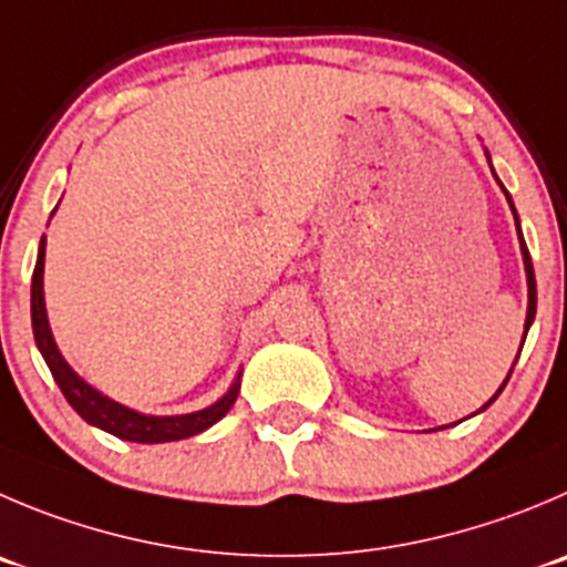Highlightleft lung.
Returning <instances> with one entry per match:
<instances>
[{
    "label": "left lung",
    "instance_id": "8db88e82",
    "mask_svg": "<svg viewBox=\"0 0 567 567\" xmlns=\"http://www.w3.org/2000/svg\"><path fill=\"white\" fill-rule=\"evenodd\" d=\"M501 188H504V186H501ZM504 194H506V203H509L512 214H515V206H512V197H509V192H506V188H504ZM515 223H517V214H515ZM517 236H520V225H517ZM520 252H523V267H526V284H529V311H526V326H523V339H526V333H529L532 320H535V315H537V287H535V267H532L529 247H526V241H523V236H520ZM520 348H523V344H520ZM517 355H520V353H517ZM512 370H515V364H512ZM512 370H509V375H512ZM509 375H506V381H509ZM506 381H504V384H501V390H504V386H506ZM501 390L495 392V395L489 398V401L484 403L482 409H487L489 403H493L495 398L501 395Z\"/></svg>",
    "mask_w": 567,
    "mask_h": 567
}]
</instances>
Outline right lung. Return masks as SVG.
<instances>
[{
  "label": "right lung",
  "mask_w": 567,
  "mask_h": 567,
  "mask_svg": "<svg viewBox=\"0 0 567 567\" xmlns=\"http://www.w3.org/2000/svg\"><path fill=\"white\" fill-rule=\"evenodd\" d=\"M44 247L47 239H41L38 245V261L35 272H32V289H30V306H32V337H35L38 350L44 355L47 368H50L52 379L61 386L63 398L72 403L74 412L85 420V423L96 425V429L107 431V434L118 436V440L127 442H172V440H186V436L199 434V431L212 429L217 420H223L225 414L234 406L236 395H239V379L230 384V390L219 398L217 403H212L208 409H199L192 414H175V417H155V414H142L133 412V409L122 406V403L111 401L102 392H96L94 386L85 384L78 373L66 364V359L58 350L55 339H52L50 320H47V306H44Z\"/></svg>",
  "instance_id": "obj_1"
}]
</instances>
